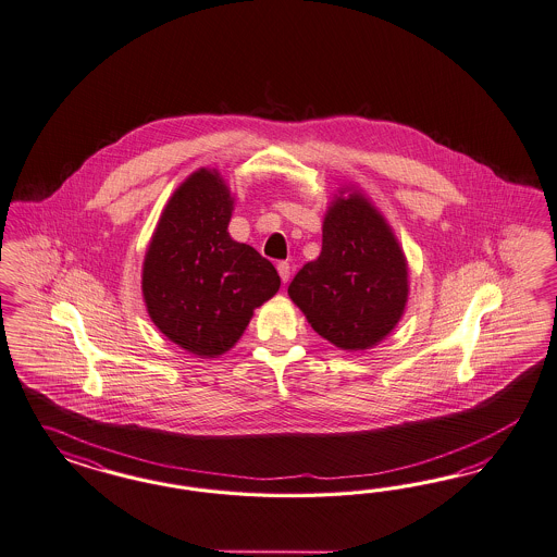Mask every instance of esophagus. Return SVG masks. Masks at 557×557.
Listing matches in <instances>:
<instances>
[{"instance_id": "obj_1", "label": "esophagus", "mask_w": 557, "mask_h": 557, "mask_svg": "<svg viewBox=\"0 0 557 557\" xmlns=\"http://www.w3.org/2000/svg\"><path fill=\"white\" fill-rule=\"evenodd\" d=\"M277 271H280V277H282V282L286 284L287 280H289V275H292V268H289V263H286V261L277 263Z\"/></svg>"}]
</instances>
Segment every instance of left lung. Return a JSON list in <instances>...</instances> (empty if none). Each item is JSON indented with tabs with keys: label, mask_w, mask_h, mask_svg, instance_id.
<instances>
[{
	"label": "left lung",
	"mask_w": 557,
	"mask_h": 557,
	"mask_svg": "<svg viewBox=\"0 0 557 557\" xmlns=\"http://www.w3.org/2000/svg\"><path fill=\"white\" fill-rule=\"evenodd\" d=\"M287 294L322 338L338 349H368L405 312V253L382 214L354 191L329 208L321 255L294 275Z\"/></svg>",
	"instance_id": "8db88e82"
}]
</instances>
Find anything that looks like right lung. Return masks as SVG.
<instances>
[{"label":"right lung","instance_id":"add662e5","mask_svg":"<svg viewBox=\"0 0 557 557\" xmlns=\"http://www.w3.org/2000/svg\"><path fill=\"white\" fill-rule=\"evenodd\" d=\"M233 198L216 171L200 169L171 196L143 265L154 326L200 357L228 351L257 306L280 289L265 257L228 235Z\"/></svg>","mask_w":557,"mask_h":557}]
</instances>
